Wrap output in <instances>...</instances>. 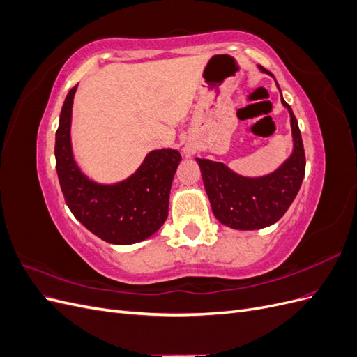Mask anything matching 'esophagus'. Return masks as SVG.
<instances>
[{"label":"esophagus","mask_w":357,"mask_h":357,"mask_svg":"<svg viewBox=\"0 0 357 357\" xmlns=\"http://www.w3.org/2000/svg\"><path fill=\"white\" fill-rule=\"evenodd\" d=\"M185 153H188V155H189V150H186V152H185Z\"/></svg>","instance_id":"esophagus-1"}]
</instances>
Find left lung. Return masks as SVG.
I'll list each match as a JSON object with an SVG mask.
<instances>
[{"mask_svg": "<svg viewBox=\"0 0 357 357\" xmlns=\"http://www.w3.org/2000/svg\"><path fill=\"white\" fill-rule=\"evenodd\" d=\"M259 68L271 74L261 66ZM282 102L290 113L294 153L273 174L259 178L241 177L220 162L197 159L213 214L232 229H262L282 219L304 180L305 152L298 121L283 96Z\"/></svg>", "mask_w": 357, "mask_h": 357, "instance_id": "left-lung-1", "label": "left lung"}]
</instances>
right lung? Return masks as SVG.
Instances as JSON below:
<instances>
[{"instance_id": "1", "label": "right lung", "mask_w": 357, "mask_h": 357, "mask_svg": "<svg viewBox=\"0 0 357 357\" xmlns=\"http://www.w3.org/2000/svg\"><path fill=\"white\" fill-rule=\"evenodd\" d=\"M77 84L62 105L55 158L59 185L68 208L86 229L112 244H134L153 235L168 215L171 183L181 160L177 150L150 152L135 174L102 186L82 174L71 152V109Z\"/></svg>"}]
</instances>
